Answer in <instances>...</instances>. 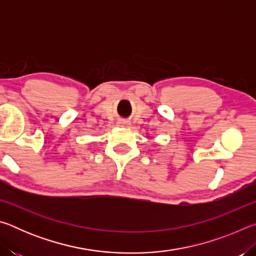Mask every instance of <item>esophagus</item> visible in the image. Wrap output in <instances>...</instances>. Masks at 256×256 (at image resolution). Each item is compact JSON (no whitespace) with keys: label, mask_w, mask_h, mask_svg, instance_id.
I'll use <instances>...</instances> for the list:
<instances>
[{"label":"esophagus","mask_w":256,"mask_h":256,"mask_svg":"<svg viewBox=\"0 0 256 256\" xmlns=\"http://www.w3.org/2000/svg\"><path fill=\"white\" fill-rule=\"evenodd\" d=\"M118 125L120 128H128L130 126V123L126 122V120H120L118 122Z\"/></svg>","instance_id":"1"}]
</instances>
